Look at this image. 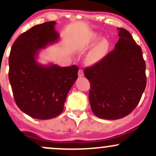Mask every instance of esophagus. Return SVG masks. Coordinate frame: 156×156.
<instances>
[{
  "label": "esophagus",
  "mask_w": 156,
  "mask_h": 156,
  "mask_svg": "<svg viewBox=\"0 0 156 156\" xmlns=\"http://www.w3.org/2000/svg\"><path fill=\"white\" fill-rule=\"evenodd\" d=\"M78 76H79V77H83V70H81V69H79V70H78Z\"/></svg>",
  "instance_id": "esophagus-1"
}]
</instances>
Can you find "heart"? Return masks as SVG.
I'll use <instances>...</instances> for the list:
<instances>
[{
  "label": "heart",
  "instance_id": "obj_1",
  "mask_svg": "<svg viewBox=\"0 0 156 156\" xmlns=\"http://www.w3.org/2000/svg\"><path fill=\"white\" fill-rule=\"evenodd\" d=\"M99 36L97 35H94L91 37V39L90 41L88 43L87 46H94L99 40ZM108 48V41L105 39H102L101 41H99L96 46L94 47L88 53L86 57V62L89 63V65H94L100 61L102 59V57H104L105 54L107 51Z\"/></svg>",
  "mask_w": 156,
  "mask_h": 156
}]
</instances>
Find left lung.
Masks as SVG:
<instances>
[{
	"instance_id": "obj_1",
	"label": "left lung",
	"mask_w": 156,
	"mask_h": 156,
	"mask_svg": "<svg viewBox=\"0 0 156 156\" xmlns=\"http://www.w3.org/2000/svg\"><path fill=\"white\" fill-rule=\"evenodd\" d=\"M117 30L119 39L115 48L84 70L91 84V110L102 119H120L130 114L140 102L147 82L141 48L128 30Z\"/></svg>"
}]
</instances>
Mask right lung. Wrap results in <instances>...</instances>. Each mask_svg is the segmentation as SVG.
Returning <instances> with one entry per match:
<instances>
[{"label":"right lung","mask_w":156,"mask_h":156,"mask_svg":"<svg viewBox=\"0 0 156 156\" xmlns=\"http://www.w3.org/2000/svg\"><path fill=\"white\" fill-rule=\"evenodd\" d=\"M55 25L56 22H46L24 32L14 41L9 58V79L16 104L35 119L59 115L78 78L76 65L61 67L37 62L39 50L59 41Z\"/></svg>","instance_id":"obj_1"}]
</instances>
